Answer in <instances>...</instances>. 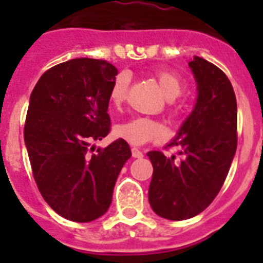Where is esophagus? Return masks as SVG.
I'll return each mask as SVG.
<instances>
[{
    "label": "esophagus",
    "mask_w": 263,
    "mask_h": 263,
    "mask_svg": "<svg viewBox=\"0 0 263 263\" xmlns=\"http://www.w3.org/2000/svg\"><path fill=\"white\" fill-rule=\"evenodd\" d=\"M131 152H132V157H134V158H142V157H143V153L140 152L139 148L132 147Z\"/></svg>",
    "instance_id": "esophagus-1"
}]
</instances>
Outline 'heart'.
I'll use <instances>...</instances> for the list:
<instances>
[{
	"instance_id": "obj_1",
	"label": "heart",
	"mask_w": 263,
	"mask_h": 263,
	"mask_svg": "<svg viewBox=\"0 0 263 263\" xmlns=\"http://www.w3.org/2000/svg\"><path fill=\"white\" fill-rule=\"evenodd\" d=\"M156 80L160 86L165 98L169 99V111L172 116H180L183 113V106L175 101L184 91L183 78L177 75L176 72L161 69L156 72ZM129 88V78L125 73H120L116 76V79L111 83L109 91V101L113 106H121L128 95ZM115 135L120 139L125 140L128 143L140 146V144L148 143V142H160L166 136L164 125L156 120L147 119V117H135L124 123L119 124L115 128Z\"/></svg>"
}]
</instances>
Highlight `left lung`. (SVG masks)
<instances>
[{"mask_svg": "<svg viewBox=\"0 0 263 263\" xmlns=\"http://www.w3.org/2000/svg\"><path fill=\"white\" fill-rule=\"evenodd\" d=\"M198 84L192 113L168 144L180 147L176 156L148 152L153 179L148 202L162 218L195 217L212 203L229 172L237 146V105L224 72L200 57L190 61Z\"/></svg>", "mask_w": 263, "mask_h": 263, "instance_id": "1", "label": "left lung"}]
</instances>
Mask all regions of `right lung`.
<instances>
[{"instance_id": "add662e5", "label": "right lung", "mask_w": 263, "mask_h": 263, "mask_svg": "<svg viewBox=\"0 0 263 263\" xmlns=\"http://www.w3.org/2000/svg\"><path fill=\"white\" fill-rule=\"evenodd\" d=\"M117 73L105 60L73 59L47 69L31 92L24 142L32 175L46 203L67 220L103 216L131 157L123 139L90 148L110 131L109 91Z\"/></svg>"}]
</instances>
